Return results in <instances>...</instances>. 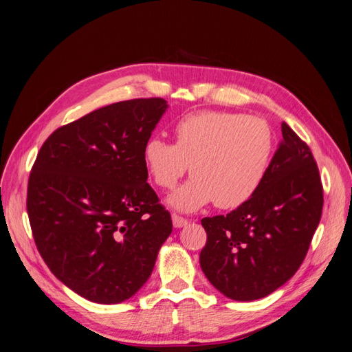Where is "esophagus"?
Wrapping results in <instances>:
<instances>
[{
  "label": "esophagus",
  "mask_w": 352,
  "mask_h": 352,
  "mask_svg": "<svg viewBox=\"0 0 352 352\" xmlns=\"http://www.w3.org/2000/svg\"><path fill=\"white\" fill-rule=\"evenodd\" d=\"M172 221H173V226H175V228H177V229H180V228H185V226L188 225V220H186V219H184V217L177 216V214H172Z\"/></svg>",
  "instance_id": "34e87169"
}]
</instances>
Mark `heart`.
Listing matches in <instances>:
<instances>
[{"label": "heart", "instance_id": "obj_1", "mask_svg": "<svg viewBox=\"0 0 352 352\" xmlns=\"http://www.w3.org/2000/svg\"><path fill=\"white\" fill-rule=\"evenodd\" d=\"M175 132L176 142L154 136L144 146L148 173L160 188H175L190 166L192 179L167 198L170 207L194 212L214 202L232 210L258 192L274 155V136L263 119L202 111L182 117Z\"/></svg>", "mask_w": 352, "mask_h": 352}]
</instances>
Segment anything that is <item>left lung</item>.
Instances as JSON below:
<instances>
[{
    "label": "left lung",
    "instance_id": "8db88e82",
    "mask_svg": "<svg viewBox=\"0 0 352 352\" xmlns=\"http://www.w3.org/2000/svg\"><path fill=\"white\" fill-rule=\"evenodd\" d=\"M282 136L258 192L229 214L201 220V269L230 300H260L289 280L320 223L323 186L311 150L285 122Z\"/></svg>",
    "mask_w": 352,
    "mask_h": 352
}]
</instances>
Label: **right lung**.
<instances>
[{"instance_id": "right-lung-1", "label": "right lung", "mask_w": 352, "mask_h": 352, "mask_svg": "<svg viewBox=\"0 0 352 352\" xmlns=\"http://www.w3.org/2000/svg\"><path fill=\"white\" fill-rule=\"evenodd\" d=\"M166 110L163 98L95 110L52 132L32 167L26 207L36 248L60 282L92 302L133 296L172 233L144 162Z\"/></svg>"}]
</instances>
